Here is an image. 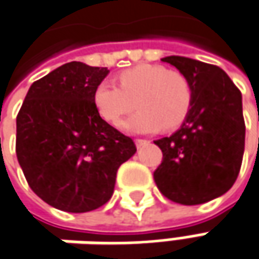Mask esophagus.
Instances as JSON below:
<instances>
[{"label": "esophagus", "mask_w": 259, "mask_h": 259, "mask_svg": "<svg viewBox=\"0 0 259 259\" xmlns=\"http://www.w3.org/2000/svg\"><path fill=\"white\" fill-rule=\"evenodd\" d=\"M135 143H136V147H138V149H142L143 146L149 145V140H145V139H136Z\"/></svg>", "instance_id": "obj_1"}]
</instances>
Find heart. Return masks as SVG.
<instances>
[{
  "mask_svg": "<svg viewBox=\"0 0 259 259\" xmlns=\"http://www.w3.org/2000/svg\"><path fill=\"white\" fill-rule=\"evenodd\" d=\"M117 80L119 85L107 80L96 85L93 103L100 117L110 124H116L138 104L140 110L120 123L126 133L147 135L162 127L175 129L191 110V84L178 71L157 64H139L123 70Z\"/></svg>",
  "mask_w": 259,
  "mask_h": 259,
  "instance_id": "1",
  "label": "heart"
}]
</instances>
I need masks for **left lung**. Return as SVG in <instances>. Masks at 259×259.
I'll use <instances>...</instances> for the list:
<instances>
[{
  "label": "left lung",
  "instance_id": "8db88e82",
  "mask_svg": "<svg viewBox=\"0 0 259 259\" xmlns=\"http://www.w3.org/2000/svg\"><path fill=\"white\" fill-rule=\"evenodd\" d=\"M162 61L186 77L192 106L181 129L155 142L163 159L153 178L167 199L205 203L229 191L239 174L245 146L242 96L218 66L181 56Z\"/></svg>",
  "mask_w": 259,
  "mask_h": 259
}]
</instances>
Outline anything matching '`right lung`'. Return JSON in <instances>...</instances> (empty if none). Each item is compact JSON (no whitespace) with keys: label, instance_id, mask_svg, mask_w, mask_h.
Masks as SVG:
<instances>
[{"label":"right lung","instance_id":"obj_1","mask_svg":"<svg viewBox=\"0 0 259 259\" xmlns=\"http://www.w3.org/2000/svg\"><path fill=\"white\" fill-rule=\"evenodd\" d=\"M106 67L71 61L34 81L17 116V159L32 192L66 212L97 209L116 174L136 153L133 140L104 121L93 103Z\"/></svg>","mask_w":259,"mask_h":259}]
</instances>
